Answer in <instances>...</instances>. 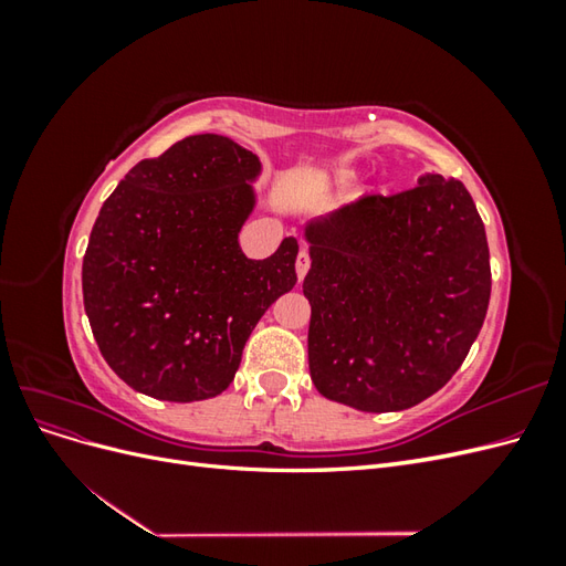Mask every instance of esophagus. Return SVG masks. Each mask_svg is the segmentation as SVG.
<instances>
[{
  "mask_svg": "<svg viewBox=\"0 0 566 566\" xmlns=\"http://www.w3.org/2000/svg\"><path fill=\"white\" fill-rule=\"evenodd\" d=\"M295 266H297V279H300V281H304L306 271H310V266H312V256H310V252L302 250V252L297 254V262H295Z\"/></svg>",
  "mask_w": 566,
  "mask_h": 566,
  "instance_id": "1",
  "label": "esophagus"
}]
</instances>
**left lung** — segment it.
Masks as SVG:
<instances>
[{"label":"left lung","instance_id":"1","mask_svg":"<svg viewBox=\"0 0 566 566\" xmlns=\"http://www.w3.org/2000/svg\"><path fill=\"white\" fill-rule=\"evenodd\" d=\"M310 370L325 399L403 410L447 385L491 297L484 221L458 179L368 193L306 227Z\"/></svg>","mask_w":566,"mask_h":566}]
</instances>
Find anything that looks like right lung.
Listing matches in <instances>:
<instances>
[{
    "label": "right lung",
    "mask_w": 566,
    "mask_h": 566,
    "mask_svg": "<svg viewBox=\"0 0 566 566\" xmlns=\"http://www.w3.org/2000/svg\"><path fill=\"white\" fill-rule=\"evenodd\" d=\"M260 160L219 134L134 165L101 208L82 262L84 312L119 380L163 401L224 391L256 321L297 283V241L248 260L238 233Z\"/></svg>",
    "instance_id": "obj_1"
}]
</instances>
